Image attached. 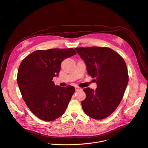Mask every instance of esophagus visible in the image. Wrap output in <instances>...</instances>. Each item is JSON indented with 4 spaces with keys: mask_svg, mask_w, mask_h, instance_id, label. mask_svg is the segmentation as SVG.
Wrapping results in <instances>:
<instances>
[{
    "mask_svg": "<svg viewBox=\"0 0 148 148\" xmlns=\"http://www.w3.org/2000/svg\"><path fill=\"white\" fill-rule=\"evenodd\" d=\"M75 90L76 91H81V90H82V88L80 87H75Z\"/></svg>",
    "mask_w": 148,
    "mask_h": 148,
    "instance_id": "obj_1",
    "label": "esophagus"
}]
</instances>
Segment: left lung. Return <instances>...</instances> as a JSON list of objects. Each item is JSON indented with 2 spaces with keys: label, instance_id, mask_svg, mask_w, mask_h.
Masks as SVG:
<instances>
[{
  "label": "left lung",
  "instance_id": "obj_1",
  "mask_svg": "<svg viewBox=\"0 0 148 148\" xmlns=\"http://www.w3.org/2000/svg\"><path fill=\"white\" fill-rule=\"evenodd\" d=\"M86 64L89 75L96 78L97 88H84L82 102L87 115L95 119L110 116L122 100L129 82L126 64L119 53L107 47L76 48Z\"/></svg>",
  "mask_w": 148,
  "mask_h": 148
}]
</instances>
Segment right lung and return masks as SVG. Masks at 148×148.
<instances>
[{
  "label": "right lung",
  "mask_w": 148,
  "mask_h": 148,
  "mask_svg": "<svg viewBox=\"0 0 148 148\" xmlns=\"http://www.w3.org/2000/svg\"><path fill=\"white\" fill-rule=\"evenodd\" d=\"M75 54L73 48L37 50L21 63L17 83L22 98L40 119L49 122L64 113L75 88L56 86L52 78L58 76L62 61Z\"/></svg>",
  "instance_id": "right-lung-1"
}]
</instances>
